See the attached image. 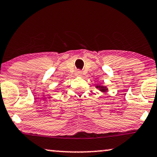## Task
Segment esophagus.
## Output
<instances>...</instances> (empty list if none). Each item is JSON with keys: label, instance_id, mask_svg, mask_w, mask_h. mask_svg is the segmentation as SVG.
<instances>
[{"label": "esophagus", "instance_id": "1", "mask_svg": "<svg viewBox=\"0 0 157 157\" xmlns=\"http://www.w3.org/2000/svg\"><path fill=\"white\" fill-rule=\"evenodd\" d=\"M82 72H81V71H77V72H76L77 76L80 77V76H82Z\"/></svg>", "mask_w": 157, "mask_h": 157}]
</instances>
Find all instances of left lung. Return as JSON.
Wrapping results in <instances>:
<instances>
[{"label": "left lung", "instance_id": "8db88e82", "mask_svg": "<svg viewBox=\"0 0 157 157\" xmlns=\"http://www.w3.org/2000/svg\"><path fill=\"white\" fill-rule=\"evenodd\" d=\"M96 88H98L99 90L101 91L103 93L107 92V90H108V88H107L106 86H103V85H96Z\"/></svg>", "mask_w": 157, "mask_h": 157}]
</instances>
